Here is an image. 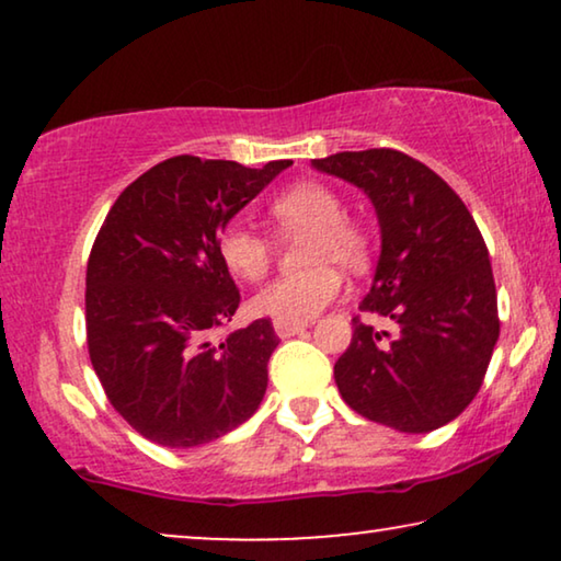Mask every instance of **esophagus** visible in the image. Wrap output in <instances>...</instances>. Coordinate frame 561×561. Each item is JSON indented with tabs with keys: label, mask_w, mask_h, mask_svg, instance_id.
I'll return each instance as SVG.
<instances>
[{
	"label": "esophagus",
	"mask_w": 561,
	"mask_h": 561,
	"mask_svg": "<svg viewBox=\"0 0 561 561\" xmlns=\"http://www.w3.org/2000/svg\"><path fill=\"white\" fill-rule=\"evenodd\" d=\"M273 329H275V334H278V336H294V334H298V332H304L306 324H304V321H283V319H275V321H273Z\"/></svg>",
	"instance_id": "obj_1"
}]
</instances>
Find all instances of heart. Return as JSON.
Instances as JSON below:
<instances>
[{"label": "heart", "instance_id": "b5f03b06", "mask_svg": "<svg viewBox=\"0 0 561 561\" xmlns=\"http://www.w3.org/2000/svg\"><path fill=\"white\" fill-rule=\"evenodd\" d=\"M271 217L280 232L301 240V260L309 267L286 273L252 298V311L283 321H309L342 294L347 271H363L370 260V237L357 221L344 217V202L324 183H296L271 202ZM221 263L242 280L263 278L273 248L255 229L232 221L219 232Z\"/></svg>", "mask_w": 561, "mask_h": 561}]
</instances>
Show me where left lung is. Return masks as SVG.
<instances>
[{"instance_id":"left-lung-1","label":"left lung","mask_w":561,"mask_h":561,"mask_svg":"<svg viewBox=\"0 0 561 561\" xmlns=\"http://www.w3.org/2000/svg\"><path fill=\"white\" fill-rule=\"evenodd\" d=\"M313 168L370 196L382 250L359 309L396 324L390 336L352 319L336 388L359 416L434 432L478 396L501 334L485 240L449 183L401 150L336 152Z\"/></svg>"}]
</instances>
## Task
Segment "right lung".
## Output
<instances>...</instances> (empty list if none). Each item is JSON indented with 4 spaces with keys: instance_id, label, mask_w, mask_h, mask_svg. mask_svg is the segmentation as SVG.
<instances>
[{
    "instance_id": "obj_1",
    "label": "right lung",
    "mask_w": 561,
    "mask_h": 561,
    "mask_svg": "<svg viewBox=\"0 0 561 561\" xmlns=\"http://www.w3.org/2000/svg\"><path fill=\"white\" fill-rule=\"evenodd\" d=\"M290 160L244 168L175 156L129 183L87 265V344L114 411L163 447H198L257 411L271 319L217 336L237 306L219 229Z\"/></svg>"
}]
</instances>
